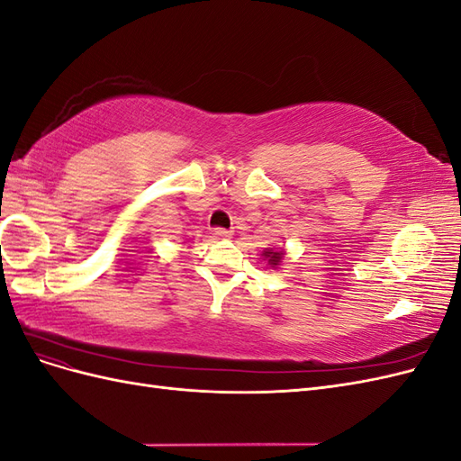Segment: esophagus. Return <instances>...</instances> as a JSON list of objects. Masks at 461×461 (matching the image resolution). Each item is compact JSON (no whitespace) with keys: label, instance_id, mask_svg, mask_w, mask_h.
I'll return each instance as SVG.
<instances>
[{"label":"esophagus","instance_id":"34e87169","mask_svg":"<svg viewBox=\"0 0 461 461\" xmlns=\"http://www.w3.org/2000/svg\"><path fill=\"white\" fill-rule=\"evenodd\" d=\"M213 234L217 239H232V230H227V229H215Z\"/></svg>","mask_w":461,"mask_h":461}]
</instances>
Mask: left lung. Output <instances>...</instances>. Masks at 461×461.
Segmentation results:
<instances>
[{
    "label": "left lung",
    "mask_w": 461,
    "mask_h": 461,
    "mask_svg": "<svg viewBox=\"0 0 461 461\" xmlns=\"http://www.w3.org/2000/svg\"><path fill=\"white\" fill-rule=\"evenodd\" d=\"M285 256H286L285 248H281V249H271V248H265L263 252H261V258H263V261L267 263V267H271V269H278V265L283 263Z\"/></svg>",
    "instance_id": "8db88e82"
}]
</instances>
